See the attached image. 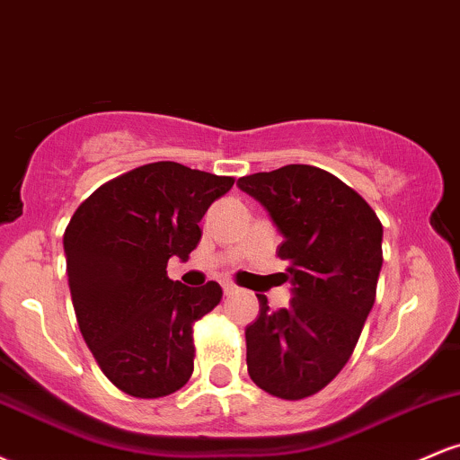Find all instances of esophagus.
I'll list each match as a JSON object with an SVG mask.
<instances>
[{
    "label": "esophagus",
    "mask_w": 460,
    "mask_h": 460,
    "mask_svg": "<svg viewBox=\"0 0 460 460\" xmlns=\"http://www.w3.org/2000/svg\"><path fill=\"white\" fill-rule=\"evenodd\" d=\"M223 289H225L226 296H231V294H235V292H237V285H234V283L226 281V283H223Z\"/></svg>",
    "instance_id": "esophagus-1"
}]
</instances>
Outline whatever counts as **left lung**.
<instances>
[{
  "instance_id": "left-lung-1",
  "label": "left lung",
  "mask_w": 460,
  "mask_h": 460,
  "mask_svg": "<svg viewBox=\"0 0 460 460\" xmlns=\"http://www.w3.org/2000/svg\"><path fill=\"white\" fill-rule=\"evenodd\" d=\"M283 234L277 255L289 266L294 298L246 326L252 383L283 400L324 389L355 350L376 298L383 266V225L367 200L341 179L309 164L237 179Z\"/></svg>"
}]
</instances>
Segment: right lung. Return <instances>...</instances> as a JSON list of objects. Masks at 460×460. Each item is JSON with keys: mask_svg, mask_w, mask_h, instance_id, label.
<instances>
[{"mask_svg": "<svg viewBox=\"0 0 460 460\" xmlns=\"http://www.w3.org/2000/svg\"><path fill=\"white\" fill-rule=\"evenodd\" d=\"M234 181L177 162L145 164L99 186L66 225L79 331L120 392L164 398L192 376V326L220 303L223 288L171 281L166 266L172 255L188 260L200 218Z\"/></svg>", "mask_w": 460, "mask_h": 460, "instance_id": "right-lung-1", "label": "right lung"}]
</instances>
